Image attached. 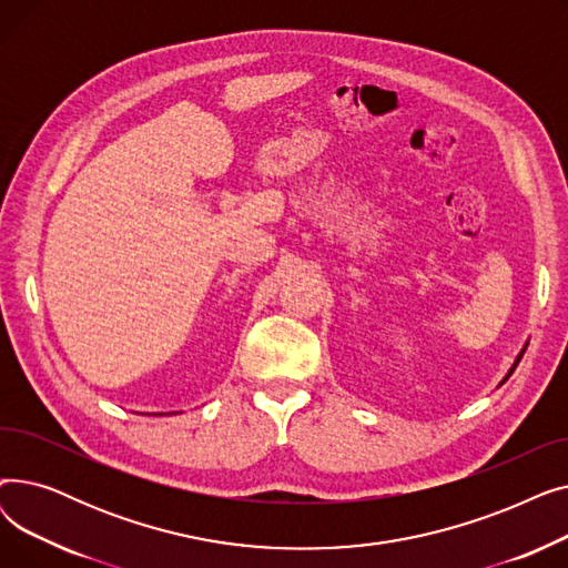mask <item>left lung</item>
Segmentation results:
<instances>
[{
	"mask_svg": "<svg viewBox=\"0 0 568 568\" xmlns=\"http://www.w3.org/2000/svg\"><path fill=\"white\" fill-rule=\"evenodd\" d=\"M525 349H527V345H525V347H523V352H520V354H518V356H516V362H514V366H511V371H509V375H506V377H504V379H501V384H504V382H506V379H509V377H511V373H514V371H516V366H518V364H520V359H523V354H525Z\"/></svg>",
	"mask_w": 568,
	"mask_h": 568,
	"instance_id": "8db88e82",
	"label": "left lung"
}]
</instances>
